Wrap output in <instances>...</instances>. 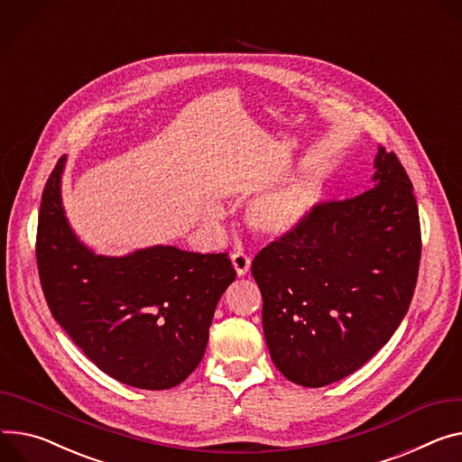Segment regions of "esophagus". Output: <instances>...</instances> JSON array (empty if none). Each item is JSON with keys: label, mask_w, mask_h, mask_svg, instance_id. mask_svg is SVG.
I'll return each instance as SVG.
<instances>
[{"label": "esophagus", "mask_w": 462, "mask_h": 462, "mask_svg": "<svg viewBox=\"0 0 462 462\" xmlns=\"http://www.w3.org/2000/svg\"><path fill=\"white\" fill-rule=\"evenodd\" d=\"M231 261H233V266H235V270H236V273H238L240 277L245 275L247 270H250V266H252L250 255H245L244 252H235V254L231 255Z\"/></svg>", "instance_id": "34e87169"}]
</instances>
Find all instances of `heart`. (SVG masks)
<instances>
[{"instance_id":"heart-1","label":"heart","mask_w":462,"mask_h":462,"mask_svg":"<svg viewBox=\"0 0 462 462\" xmlns=\"http://www.w3.org/2000/svg\"><path fill=\"white\" fill-rule=\"evenodd\" d=\"M318 198H320L318 185L309 180H300L255 198L247 207V220L263 235L285 236L309 218ZM220 218L222 208L218 205H208L207 220L218 224Z\"/></svg>"}]
</instances>
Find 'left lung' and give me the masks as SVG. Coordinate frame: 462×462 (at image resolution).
I'll list each match as a JSON object with an SVG mask.
<instances>
[{
    "instance_id": "obj_1",
    "label": "left lung",
    "mask_w": 462,
    "mask_h": 462,
    "mask_svg": "<svg viewBox=\"0 0 462 462\" xmlns=\"http://www.w3.org/2000/svg\"><path fill=\"white\" fill-rule=\"evenodd\" d=\"M374 187L314 205L255 255L270 357L289 381L318 388L359 370L409 310L421 236L412 183L379 148Z\"/></svg>"
}]
</instances>
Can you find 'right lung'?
Instances as JSON below:
<instances>
[{"label":"right lung","instance_id":"1","mask_svg":"<svg viewBox=\"0 0 462 462\" xmlns=\"http://www.w3.org/2000/svg\"><path fill=\"white\" fill-rule=\"evenodd\" d=\"M66 159L42 192L37 264L48 307L87 357L116 381L166 390L203 359L218 300L236 277L227 254L153 245L96 255L69 227L60 199Z\"/></svg>","mask_w":462,"mask_h":462}]
</instances>
